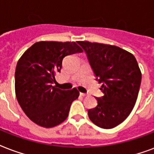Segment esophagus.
Listing matches in <instances>:
<instances>
[{
    "instance_id": "esophagus-1",
    "label": "esophagus",
    "mask_w": 154,
    "mask_h": 154,
    "mask_svg": "<svg viewBox=\"0 0 154 154\" xmlns=\"http://www.w3.org/2000/svg\"><path fill=\"white\" fill-rule=\"evenodd\" d=\"M80 95L82 96V97H85V96H86L87 94H84V93H80Z\"/></svg>"
}]
</instances>
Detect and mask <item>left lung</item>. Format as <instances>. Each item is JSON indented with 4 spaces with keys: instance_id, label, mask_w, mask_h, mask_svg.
<instances>
[{
    "instance_id": "8db88e82",
    "label": "left lung",
    "mask_w": 154,
    "mask_h": 154,
    "mask_svg": "<svg viewBox=\"0 0 154 154\" xmlns=\"http://www.w3.org/2000/svg\"><path fill=\"white\" fill-rule=\"evenodd\" d=\"M87 54L96 80L103 83L98 105L88 110L94 124L113 128L128 118L137 102L141 72L135 56L126 50L110 44L78 41Z\"/></svg>"
}]
</instances>
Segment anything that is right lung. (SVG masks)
<instances>
[{"instance_id":"add662e5","label":"right lung","mask_w":154,"mask_h":154,"mask_svg":"<svg viewBox=\"0 0 154 154\" xmlns=\"http://www.w3.org/2000/svg\"><path fill=\"white\" fill-rule=\"evenodd\" d=\"M82 51L75 42L40 41L20 57L15 70V94L22 111L35 124L49 128L67 119L79 92L76 88L60 90L53 83L64 57Z\"/></svg>"}]
</instances>
